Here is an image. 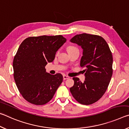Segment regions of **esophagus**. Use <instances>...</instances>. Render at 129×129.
<instances>
[{"instance_id": "obj_1", "label": "esophagus", "mask_w": 129, "mask_h": 129, "mask_svg": "<svg viewBox=\"0 0 129 129\" xmlns=\"http://www.w3.org/2000/svg\"><path fill=\"white\" fill-rule=\"evenodd\" d=\"M69 76H67L66 75H64L63 76V79L64 80H67V79H69Z\"/></svg>"}]
</instances>
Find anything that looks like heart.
<instances>
[{
	"label": "heart",
	"mask_w": 129,
	"mask_h": 129,
	"mask_svg": "<svg viewBox=\"0 0 129 129\" xmlns=\"http://www.w3.org/2000/svg\"><path fill=\"white\" fill-rule=\"evenodd\" d=\"M77 49V48H76L74 46H69L68 47L67 50L68 51H69V50H72V49Z\"/></svg>",
	"instance_id": "obj_1"
}]
</instances>
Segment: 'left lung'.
<instances>
[{
	"label": "left lung",
	"instance_id": "left-lung-1",
	"mask_svg": "<svg viewBox=\"0 0 129 129\" xmlns=\"http://www.w3.org/2000/svg\"><path fill=\"white\" fill-rule=\"evenodd\" d=\"M71 41L81 47L80 66L86 68L84 82L73 77L75 83L70 91L79 103L92 104L101 99L108 89L113 74L112 53L108 43L100 36L77 35Z\"/></svg>",
	"mask_w": 129,
	"mask_h": 129
}]
</instances>
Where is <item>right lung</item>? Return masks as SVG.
I'll use <instances>...</instances> for the list:
<instances>
[{
    "label": "right lung",
    "mask_w": 129,
    "mask_h": 129,
    "mask_svg": "<svg viewBox=\"0 0 129 129\" xmlns=\"http://www.w3.org/2000/svg\"><path fill=\"white\" fill-rule=\"evenodd\" d=\"M62 35L29 37L19 46L13 61L14 77L24 99L36 105L51 101L63 80L62 75L46 72L45 67L66 42Z\"/></svg>",
    "instance_id": "1"
}]
</instances>
